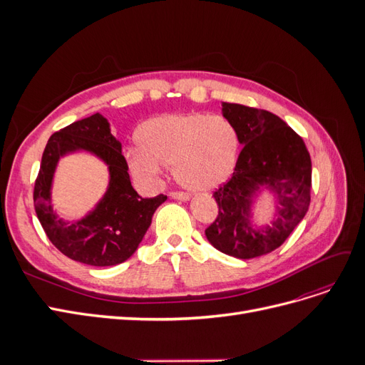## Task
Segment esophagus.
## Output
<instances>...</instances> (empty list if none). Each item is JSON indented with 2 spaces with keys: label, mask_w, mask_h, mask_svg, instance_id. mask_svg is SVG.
I'll return each mask as SVG.
<instances>
[{
  "label": "esophagus",
  "mask_w": 365,
  "mask_h": 365,
  "mask_svg": "<svg viewBox=\"0 0 365 365\" xmlns=\"http://www.w3.org/2000/svg\"><path fill=\"white\" fill-rule=\"evenodd\" d=\"M169 196L172 200H178V201H189V195L184 192H170Z\"/></svg>",
  "instance_id": "esophagus-1"
}]
</instances>
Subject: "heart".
<instances>
[{"instance_id":"heart-1","label":"heart","mask_w":365,"mask_h":365,"mask_svg":"<svg viewBox=\"0 0 365 365\" xmlns=\"http://www.w3.org/2000/svg\"><path fill=\"white\" fill-rule=\"evenodd\" d=\"M138 149L128 155L129 168L145 184L157 182L161 165L173 168L182 187L207 192L224 184L239 155L235 125L222 115L202 113L150 118L137 130Z\"/></svg>"}]
</instances>
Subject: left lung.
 Segmentation results:
<instances>
[{
    "label": "left lung",
    "instance_id": "8db88e82",
    "mask_svg": "<svg viewBox=\"0 0 365 365\" xmlns=\"http://www.w3.org/2000/svg\"><path fill=\"white\" fill-rule=\"evenodd\" d=\"M242 150L231 178L213 193L219 213L205 230L210 244L237 259L260 257L279 248L302 222L311 204L312 163L303 138L275 114L222 103ZM262 190L276 202L271 226L252 224V202Z\"/></svg>",
    "mask_w": 365,
    "mask_h": 365
}]
</instances>
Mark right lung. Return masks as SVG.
Returning a JSON list of instances; mask_svg holds the SVG:
<instances>
[{
  "mask_svg": "<svg viewBox=\"0 0 365 365\" xmlns=\"http://www.w3.org/2000/svg\"><path fill=\"white\" fill-rule=\"evenodd\" d=\"M85 150L101 158L110 170L103 200L82 220L68 223L51 205V185L61 156ZM168 196L141 197L130 184L121 143L111 134L108 120L94 114L77 120L50 137L42 153L33 202L51 244L65 256L91 267H113L128 260L150 227L155 210Z\"/></svg>",
  "mask_w": 365,
  "mask_h": 365,
  "instance_id": "add662e5",
  "label": "right lung"
}]
</instances>
